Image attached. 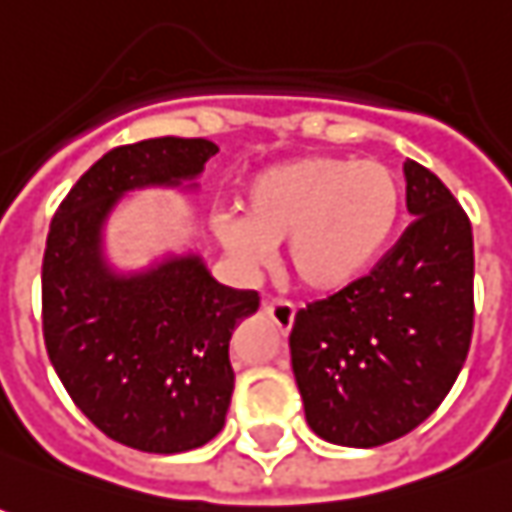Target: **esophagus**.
<instances>
[{"instance_id": "esophagus-1", "label": "esophagus", "mask_w": 512, "mask_h": 512, "mask_svg": "<svg viewBox=\"0 0 512 512\" xmlns=\"http://www.w3.org/2000/svg\"><path fill=\"white\" fill-rule=\"evenodd\" d=\"M263 309H266V314L277 323L280 331H289V328L294 326V314H297V309H294L291 303H286V300H266Z\"/></svg>"}]
</instances>
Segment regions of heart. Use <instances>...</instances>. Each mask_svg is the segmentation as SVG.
I'll use <instances>...</instances> for the list:
<instances>
[{"label":"heart","instance_id":"b5f03b06","mask_svg":"<svg viewBox=\"0 0 512 512\" xmlns=\"http://www.w3.org/2000/svg\"><path fill=\"white\" fill-rule=\"evenodd\" d=\"M402 212L397 172L379 161L303 155L257 172L243 212L215 218V235L243 266H263L286 240L291 277L317 294L348 289L374 269Z\"/></svg>","mask_w":512,"mask_h":512}]
</instances>
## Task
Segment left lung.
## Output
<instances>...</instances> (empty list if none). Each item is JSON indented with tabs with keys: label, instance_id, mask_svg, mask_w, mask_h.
I'll list each match as a JSON object with an SVG mask.
<instances>
[{
	"label": "left lung",
	"instance_id": "1",
	"mask_svg": "<svg viewBox=\"0 0 512 512\" xmlns=\"http://www.w3.org/2000/svg\"><path fill=\"white\" fill-rule=\"evenodd\" d=\"M414 223L348 289L297 311L291 368L320 439L377 448L439 408L473 334V229L431 169L405 161Z\"/></svg>",
	"mask_w": 512,
	"mask_h": 512
}]
</instances>
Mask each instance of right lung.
Here are the masks:
<instances>
[{"mask_svg":"<svg viewBox=\"0 0 512 512\" xmlns=\"http://www.w3.org/2000/svg\"><path fill=\"white\" fill-rule=\"evenodd\" d=\"M218 152L206 138H150L101 155L59 206L42 263L45 345L98 431L144 453H184L223 431L235 391L229 340L252 289L218 283L198 252L118 269L107 226L138 189L195 192Z\"/></svg>","mask_w":512,"mask_h":512,"instance_id":"obj_1","label":"right lung"}]
</instances>
